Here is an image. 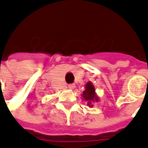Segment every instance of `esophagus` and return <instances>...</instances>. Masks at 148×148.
Masks as SVG:
<instances>
[{
	"label": "esophagus",
	"instance_id": "esophagus-1",
	"mask_svg": "<svg viewBox=\"0 0 148 148\" xmlns=\"http://www.w3.org/2000/svg\"><path fill=\"white\" fill-rule=\"evenodd\" d=\"M68 88L70 89V90H73V89L75 88V86L72 85V84H70V85H68Z\"/></svg>",
	"mask_w": 148,
	"mask_h": 148
}]
</instances>
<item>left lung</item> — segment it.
I'll return each instance as SVG.
<instances>
[{
	"label": "left lung",
	"mask_w": 148,
	"mask_h": 148,
	"mask_svg": "<svg viewBox=\"0 0 148 148\" xmlns=\"http://www.w3.org/2000/svg\"><path fill=\"white\" fill-rule=\"evenodd\" d=\"M82 99L87 102V105L90 108H92L94 106V103L99 101V96L95 92L94 85L91 82H88L85 86V90L83 91Z\"/></svg>",
	"instance_id": "obj_1"
}]
</instances>
